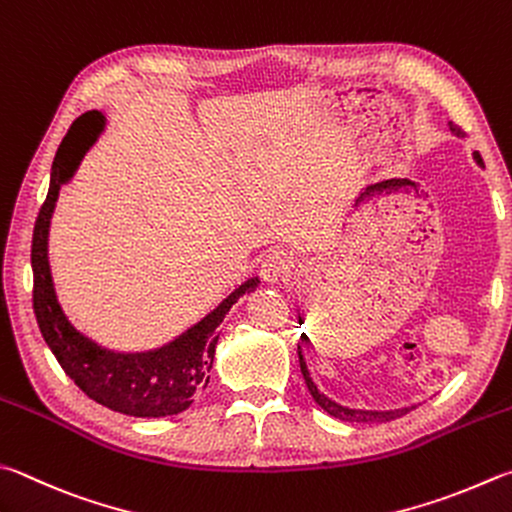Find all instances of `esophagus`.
<instances>
[{
    "instance_id": "esophagus-1",
    "label": "esophagus",
    "mask_w": 512,
    "mask_h": 512,
    "mask_svg": "<svg viewBox=\"0 0 512 512\" xmlns=\"http://www.w3.org/2000/svg\"><path fill=\"white\" fill-rule=\"evenodd\" d=\"M293 268H295L293 253H288V250H284V248H277V250H271V253L264 257L259 273H262L266 282L275 284V282H280V280H284V277L291 275Z\"/></svg>"
}]
</instances>
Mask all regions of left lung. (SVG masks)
<instances>
[{
  "label": "left lung",
  "instance_id": "8db88e82",
  "mask_svg": "<svg viewBox=\"0 0 512 512\" xmlns=\"http://www.w3.org/2000/svg\"><path fill=\"white\" fill-rule=\"evenodd\" d=\"M450 129H452V134L463 136V129H461L459 125L450 123ZM475 159H477L479 165H483L481 156H479L477 152H475ZM297 356H300V369H302L304 383H306V387H309L313 401L318 403L327 414L340 418V421H349V423H387V421H394V418H398V416H403V414L410 412V410H407V407H405V410H387V412H376V410H349V407H342V405H338V403H333L331 398L320 394L318 387H315V383H313L311 376H309V369H306V362H304V358H302L300 347H297Z\"/></svg>",
  "mask_w": 512,
  "mask_h": 512
}]
</instances>
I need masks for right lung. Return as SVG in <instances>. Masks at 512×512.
<instances>
[{
    "label": "right lung",
    "instance_id": "1",
    "mask_svg": "<svg viewBox=\"0 0 512 512\" xmlns=\"http://www.w3.org/2000/svg\"><path fill=\"white\" fill-rule=\"evenodd\" d=\"M102 123L105 118L98 111L82 114L78 120H73L55 152L49 194H46L33 228V311L46 345L58 358L64 374L91 401L127 416H172L188 410L197 394L206 389L212 360H215L219 324L224 322L230 306L241 295L255 291L259 280L250 277L201 322L154 351L116 353L98 347L96 342L73 329L55 297L46 241H49V224L60 185L69 181L89 145L96 141Z\"/></svg>",
    "mask_w": 512,
    "mask_h": 512
}]
</instances>
